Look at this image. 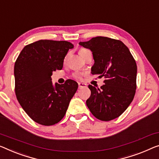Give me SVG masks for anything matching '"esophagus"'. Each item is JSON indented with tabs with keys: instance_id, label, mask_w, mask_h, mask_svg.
Here are the masks:
<instances>
[{
	"instance_id": "1",
	"label": "esophagus",
	"mask_w": 159,
	"mask_h": 159,
	"mask_svg": "<svg viewBox=\"0 0 159 159\" xmlns=\"http://www.w3.org/2000/svg\"><path fill=\"white\" fill-rule=\"evenodd\" d=\"M87 85L85 83H79V89H82V88L86 87Z\"/></svg>"
}]
</instances>
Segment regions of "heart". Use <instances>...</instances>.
Wrapping results in <instances>:
<instances>
[{
  "mask_svg": "<svg viewBox=\"0 0 159 159\" xmlns=\"http://www.w3.org/2000/svg\"><path fill=\"white\" fill-rule=\"evenodd\" d=\"M88 51L86 49H84V48H80L79 50V54L80 56H84V54L86 53V52ZM85 75V73H81V72H79V71H75L72 74V78L73 79H74L75 80H82L83 77H84V75Z\"/></svg>",
  "mask_w": 159,
  "mask_h": 159,
  "instance_id": "b5f03b06",
  "label": "heart"
}]
</instances>
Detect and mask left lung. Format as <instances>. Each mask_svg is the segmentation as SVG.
<instances>
[{
    "label": "left lung",
    "instance_id": "left-lung-1",
    "mask_svg": "<svg viewBox=\"0 0 159 159\" xmlns=\"http://www.w3.org/2000/svg\"><path fill=\"white\" fill-rule=\"evenodd\" d=\"M80 46L93 53V75L105 78L101 89L89 85L91 93L86 105L95 117L108 121L119 117L136 93L137 66L128 47L119 40L98 36Z\"/></svg>",
    "mask_w": 159,
    "mask_h": 159
}]
</instances>
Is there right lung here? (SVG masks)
I'll use <instances>...</instances> for the list:
<instances>
[{
    "label": "right lung",
    "instance_id": "1",
    "mask_svg": "<svg viewBox=\"0 0 159 159\" xmlns=\"http://www.w3.org/2000/svg\"><path fill=\"white\" fill-rule=\"evenodd\" d=\"M71 43L40 40L25 46L14 66L15 92L21 107L33 120L52 125L64 117L78 84L68 79L63 84L51 81L53 71L61 70Z\"/></svg>",
    "mask_w": 159,
    "mask_h": 159
}]
</instances>
